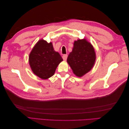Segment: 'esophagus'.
Instances as JSON below:
<instances>
[{"label": "esophagus", "instance_id": "34e87169", "mask_svg": "<svg viewBox=\"0 0 129 129\" xmlns=\"http://www.w3.org/2000/svg\"><path fill=\"white\" fill-rule=\"evenodd\" d=\"M67 57H68V55H67V54H64V55L62 56V58H63V60H64V61H66V60H67Z\"/></svg>", "mask_w": 129, "mask_h": 129}]
</instances>
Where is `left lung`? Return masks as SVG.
<instances>
[{"mask_svg": "<svg viewBox=\"0 0 129 129\" xmlns=\"http://www.w3.org/2000/svg\"><path fill=\"white\" fill-rule=\"evenodd\" d=\"M96 60L94 48L86 39L75 41L72 52L67 58V62L74 74L81 77L93 67Z\"/></svg>", "mask_w": 129, "mask_h": 129, "instance_id": "obj_1", "label": "left lung"}]
</instances>
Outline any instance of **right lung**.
Segmentation results:
<instances>
[{
  "instance_id": "add662e5",
  "label": "right lung",
  "mask_w": 129,
  "mask_h": 129,
  "mask_svg": "<svg viewBox=\"0 0 129 129\" xmlns=\"http://www.w3.org/2000/svg\"><path fill=\"white\" fill-rule=\"evenodd\" d=\"M63 61L54 50L52 42L41 39L34 46L29 55V63L33 73L42 79L52 76L57 66Z\"/></svg>"
}]
</instances>
